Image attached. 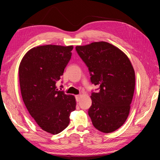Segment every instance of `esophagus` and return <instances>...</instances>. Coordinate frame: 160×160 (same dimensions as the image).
Returning <instances> with one entry per match:
<instances>
[{
    "mask_svg": "<svg viewBox=\"0 0 160 160\" xmlns=\"http://www.w3.org/2000/svg\"><path fill=\"white\" fill-rule=\"evenodd\" d=\"M80 98H81V95H77L75 96V99H76V101H77V102L80 101Z\"/></svg>",
    "mask_w": 160,
    "mask_h": 160,
    "instance_id": "34e87169",
    "label": "esophagus"
}]
</instances>
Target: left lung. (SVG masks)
Returning a JSON list of instances; mask_svg holds the SVG:
<instances>
[{
  "instance_id": "1",
  "label": "left lung",
  "mask_w": 160,
  "mask_h": 160,
  "mask_svg": "<svg viewBox=\"0 0 160 160\" xmlns=\"http://www.w3.org/2000/svg\"><path fill=\"white\" fill-rule=\"evenodd\" d=\"M76 51L88 67L92 84L88 114L93 126L103 133L117 130L126 121L135 84V72L125 53L107 42L77 46Z\"/></svg>"
}]
</instances>
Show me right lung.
Instances as JSON below:
<instances>
[{
  "instance_id": "1",
  "label": "right lung",
  "mask_w": 160,
  "mask_h": 160,
  "mask_svg": "<svg viewBox=\"0 0 160 160\" xmlns=\"http://www.w3.org/2000/svg\"><path fill=\"white\" fill-rule=\"evenodd\" d=\"M72 46L47 45L34 47L23 57L18 68L22 100L31 117L51 134L69 125L75 110L73 95L57 89L56 83L69 62Z\"/></svg>"
}]
</instances>
